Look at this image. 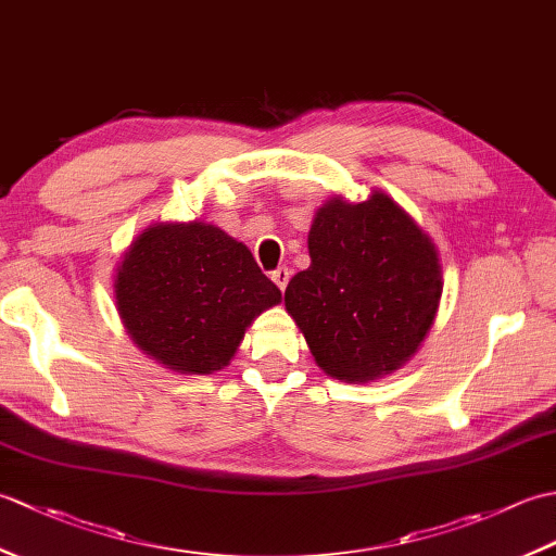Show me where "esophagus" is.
<instances>
[{"label": "esophagus", "instance_id": "obj_1", "mask_svg": "<svg viewBox=\"0 0 556 556\" xmlns=\"http://www.w3.org/2000/svg\"><path fill=\"white\" fill-rule=\"evenodd\" d=\"M289 277H291V269H289V267H277L275 271H271V281H275V285H277L281 291L287 289Z\"/></svg>", "mask_w": 556, "mask_h": 556}]
</instances>
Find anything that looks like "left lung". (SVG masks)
<instances>
[{
    "label": "left lung",
    "instance_id": "8db88e82",
    "mask_svg": "<svg viewBox=\"0 0 556 556\" xmlns=\"http://www.w3.org/2000/svg\"><path fill=\"white\" fill-rule=\"evenodd\" d=\"M311 267L293 275L287 311L317 365L365 382L404 365L432 327L442 296L434 243L384 193L329 200L308 233Z\"/></svg>",
    "mask_w": 556,
    "mask_h": 556
}]
</instances>
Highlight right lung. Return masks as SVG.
Segmentation results:
<instances>
[{
    "instance_id": "add662e5",
    "label": "right lung",
    "mask_w": 556,
    "mask_h": 556,
    "mask_svg": "<svg viewBox=\"0 0 556 556\" xmlns=\"http://www.w3.org/2000/svg\"><path fill=\"white\" fill-rule=\"evenodd\" d=\"M124 327L176 372L224 368L245 327L281 291L251 251L212 224H157L128 248L114 279Z\"/></svg>"
}]
</instances>
